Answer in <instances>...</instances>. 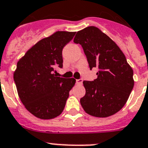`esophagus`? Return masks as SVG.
Returning <instances> with one entry per match:
<instances>
[{
    "label": "esophagus",
    "mask_w": 148,
    "mask_h": 148,
    "mask_svg": "<svg viewBox=\"0 0 148 148\" xmlns=\"http://www.w3.org/2000/svg\"><path fill=\"white\" fill-rule=\"evenodd\" d=\"M83 83V79L82 78H80V79H77L76 80V84H78V85H81Z\"/></svg>",
    "instance_id": "34e87169"
}]
</instances>
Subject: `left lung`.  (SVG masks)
Returning <instances> with one entry per match:
<instances>
[{
	"label": "left lung",
	"mask_w": 148,
	"mask_h": 148,
	"mask_svg": "<svg viewBox=\"0 0 148 148\" xmlns=\"http://www.w3.org/2000/svg\"><path fill=\"white\" fill-rule=\"evenodd\" d=\"M73 42L79 43L90 70L97 67V78L83 82L86 94L80 102L86 113L106 118L119 112L133 89V70L117 44L99 28L87 27L78 31Z\"/></svg>",
	"instance_id": "left-lung-1"
}]
</instances>
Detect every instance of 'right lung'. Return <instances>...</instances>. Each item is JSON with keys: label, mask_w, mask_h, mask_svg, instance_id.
<instances>
[{"label": "right lung", "mask_w": 148, "mask_h": 148, "mask_svg": "<svg viewBox=\"0 0 148 148\" xmlns=\"http://www.w3.org/2000/svg\"><path fill=\"white\" fill-rule=\"evenodd\" d=\"M75 32L57 31L39 40L18 61L14 73L18 95L25 108L40 119H52L62 112L75 80L57 75L62 68V49Z\"/></svg>", "instance_id": "obj_1"}]
</instances>
